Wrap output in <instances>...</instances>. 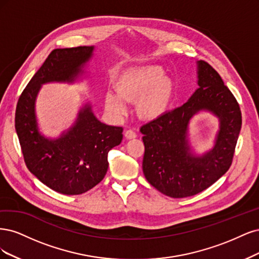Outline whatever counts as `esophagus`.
Here are the masks:
<instances>
[{"mask_svg":"<svg viewBox=\"0 0 259 259\" xmlns=\"http://www.w3.org/2000/svg\"><path fill=\"white\" fill-rule=\"evenodd\" d=\"M124 137H126V139H128V140L136 139V138H137V133H136L135 131H133V130L129 129V130L124 131Z\"/></svg>","mask_w":259,"mask_h":259,"instance_id":"34e87169","label":"esophagus"}]
</instances>
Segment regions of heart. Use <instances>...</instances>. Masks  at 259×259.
Masks as SVG:
<instances>
[{
	"label": "heart",
	"instance_id": "obj_1",
	"mask_svg": "<svg viewBox=\"0 0 259 259\" xmlns=\"http://www.w3.org/2000/svg\"><path fill=\"white\" fill-rule=\"evenodd\" d=\"M164 70L158 65H146L122 73L115 81L116 94L107 91L104 95L105 106L117 117L127 111L124 100L137 101V112L142 119L160 118L172 103L174 85L164 76Z\"/></svg>",
	"mask_w": 259,
	"mask_h": 259
}]
</instances>
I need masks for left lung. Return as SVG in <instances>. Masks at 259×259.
Segmentation results:
<instances>
[{
	"label": "left lung",
	"mask_w": 259,
	"mask_h": 259,
	"mask_svg": "<svg viewBox=\"0 0 259 259\" xmlns=\"http://www.w3.org/2000/svg\"><path fill=\"white\" fill-rule=\"evenodd\" d=\"M197 65L199 88L188 101L141 127L145 146L143 173L149 184L172 198L197 195L222 178L230 168L241 130L236 98L210 64L200 60ZM201 110L219 118L220 130L213 148L196 155L187 133L190 119Z\"/></svg>",
	"instance_id": "obj_1"
}]
</instances>
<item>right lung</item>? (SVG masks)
I'll list each match as a JSON object with an SVG mask.
<instances>
[{"mask_svg": "<svg viewBox=\"0 0 259 259\" xmlns=\"http://www.w3.org/2000/svg\"><path fill=\"white\" fill-rule=\"evenodd\" d=\"M94 49H54L22 91L16 107L15 128L27 168L47 187L63 195L84 194L99 184L108 168V152L122 140V128L100 121L89 103L58 139H48L38 131L35 100L40 86L76 80Z\"/></svg>", "mask_w": 259, "mask_h": 259, "instance_id": "right-lung-1", "label": "right lung"}]
</instances>
